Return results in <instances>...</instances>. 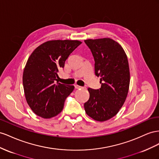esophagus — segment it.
I'll return each instance as SVG.
<instances>
[{"label": "esophagus", "instance_id": "34e87169", "mask_svg": "<svg viewBox=\"0 0 159 159\" xmlns=\"http://www.w3.org/2000/svg\"><path fill=\"white\" fill-rule=\"evenodd\" d=\"M75 89H83V87H80V86H79V85H78V84H75Z\"/></svg>", "mask_w": 159, "mask_h": 159}]
</instances>
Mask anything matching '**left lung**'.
I'll return each instance as SVG.
<instances>
[{
  "instance_id": "1",
  "label": "left lung",
  "mask_w": 159,
  "mask_h": 159,
  "mask_svg": "<svg viewBox=\"0 0 159 159\" xmlns=\"http://www.w3.org/2000/svg\"><path fill=\"white\" fill-rule=\"evenodd\" d=\"M94 59L99 89L89 88V99L84 105L87 115L103 122L119 112L127 97L130 70L127 56L121 45L110 38L84 40Z\"/></svg>"
}]
</instances>
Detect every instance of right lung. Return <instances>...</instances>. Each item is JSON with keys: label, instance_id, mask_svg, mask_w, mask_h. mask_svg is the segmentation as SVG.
<instances>
[{"label": "right lung", "instance_id": "1", "mask_svg": "<svg viewBox=\"0 0 159 159\" xmlns=\"http://www.w3.org/2000/svg\"><path fill=\"white\" fill-rule=\"evenodd\" d=\"M82 42L76 40H52L34 49L23 71L22 83L26 102L36 115L51 119L62 111L73 85L57 82L58 72L66 60Z\"/></svg>", "mask_w": 159, "mask_h": 159}]
</instances>
